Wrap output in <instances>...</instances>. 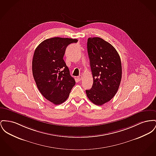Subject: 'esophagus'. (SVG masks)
<instances>
[{
    "mask_svg": "<svg viewBox=\"0 0 156 156\" xmlns=\"http://www.w3.org/2000/svg\"><path fill=\"white\" fill-rule=\"evenodd\" d=\"M83 75H80L79 76H78V79L80 81H81V80H83Z\"/></svg>",
    "mask_w": 156,
    "mask_h": 156,
    "instance_id": "1",
    "label": "esophagus"
}]
</instances>
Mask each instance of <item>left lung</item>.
<instances>
[{
    "label": "left lung",
    "mask_w": 156,
    "mask_h": 156,
    "mask_svg": "<svg viewBox=\"0 0 156 156\" xmlns=\"http://www.w3.org/2000/svg\"><path fill=\"white\" fill-rule=\"evenodd\" d=\"M87 50L93 77V85L86 94L95 105L110 101L119 90L122 76L119 54L108 42L98 37H89Z\"/></svg>",
    "instance_id": "obj_1"
}]
</instances>
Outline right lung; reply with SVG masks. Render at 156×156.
I'll return each instance as SVG.
<instances>
[{"label":"right lung","instance_id":"1","mask_svg":"<svg viewBox=\"0 0 156 156\" xmlns=\"http://www.w3.org/2000/svg\"><path fill=\"white\" fill-rule=\"evenodd\" d=\"M76 39L55 37L37 46L32 59V73L41 94L55 105L66 100L75 84L63 57L67 46Z\"/></svg>","mask_w":156,"mask_h":156}]
</instances>
